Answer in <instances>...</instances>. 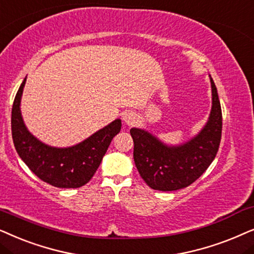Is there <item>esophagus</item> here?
I'll return each mask as SVG.
<instances>
[{"mask_svg": "<svg viewBox=\"0 0 254 254\" xmlns=\"http://www.w3.org/2000/svg\"><path fill=\"white\" fill-rule=\"evenodd\" d=\"M123 121H124L125 124L133 125V124H136L137 122H138V117H137V115L133 113V111L127 110V111H125V113L123 114Z\"/></svg>", "mask_w": 254, "mask_h": 254, "instance_id": "34e87169", "label": "esophagus"}]
</instances>
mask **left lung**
<instances>
[{"mask_svg": "<svg viewBox=\"0 0 254 254\" xmlns=\"http://www.w3.org/2000/svg\"><path fill=\"white\" fill-rule=\"evenodd\" d=\"M212 108L200 133L180 146L162 144L147 131L130 130L133 159L140 177L155 190L172 191L188 187L207 171L218 152L222 138V109L217 88L210 77Z\"/></svg>", "mask_w": 254, "mask_h": 254, "instance_id": "left-lung-1", "label": "left lung"}]
</instances>
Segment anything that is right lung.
<instances>
[{
	"label": "right lung",
	"mask_w": 254,
	"mask_h": 254,
	"mask_svg": "<svg viewBox=\"0 0 254 254\" xmlns=\"http://www.w3.org/2000/svg\"><path fill=\"white\" fill-rule=\"evenodd\" d=\"M25 81L16 94L11 110V133L17 153L44 182L58 188L82 187L95 174L111 140L121 131V120L114 121L75 146H47L33 137L23 123L19 106Z\"/></svg>",
	"instance_id": "right-lung-1"
}]
</instances>
